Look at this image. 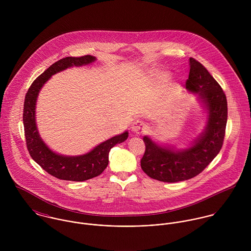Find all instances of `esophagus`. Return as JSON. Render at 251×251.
I'll use <instances>...</instances> for the list:
<instances>
[{
	"mask_svg": "<svg viewBox=\"0 0 251 251\" xmlns=\"http://www.w3.org/2000/svg\"><path fill=\"white\" fill-rule=\"evenodd\" d=\"M146 130V125L141 121H135L131 126V131L135 134H141Z\"/></svg>",
	"mask_w": 251,
	"mask_h": 251,
	"instance_id": "obj_1",
	"label": "esophagus"
}]
</instances>
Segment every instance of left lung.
I'll use <instances>...</instances> for the list:
<instances>
[{"mask_svg":"<svg viewBox=\"0 0 251 251\" xmlns=\"http://www.w3.org/2000/svg\"><path fill=\"white\" fill-rule=\"evenodd\" d=\"M189 68L185 89L197 94L208 114L205 129L188 148L181 150L159 145L149 136H144L146 150L141 168L151 179L165 182L191 179L200 174L221 150L227 124L226 96L215 78L198 61L189 58Z\"/></svg>","mask_w":251,"mask_h":251,"instance_id":"obj_1","label":"left lung"}]
</instances>
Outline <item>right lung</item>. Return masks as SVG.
<instances>
[{
    "label": "right lung",
    "instance_id": "add662e5",
    "mask_svg": "<svg viewBox=\"0 0 251 251\" xmlns=\"http://www.w3.org/2000/svg\"><path fill=\"white\" fill-rule=\"evenodd\" d=\"M96 57H67L54 63L41 73L29 88L24 101L23 124L28 151L32 158L48 174L65 180L83 181L100 175L107 167L110 150L117 144L125 142L128 137L127 130L98 145L92 151L81 155H63L53 151L41 139L36 126V105L38 94L52 75L72 67L92 64Z\"/></svg>",
    "mask_w": 251,
    "mask_h": 251
}]
</instances>
